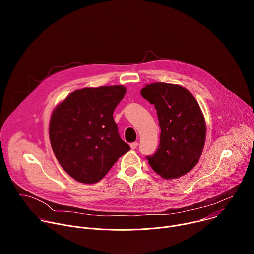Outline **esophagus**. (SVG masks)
<instances>
[{"label":"esophagus","mask_w":254,"mask_h":254,"mask_svg":"<svg viewBox=\"0 0 254 254\" xmlns=\"http://www.w3.org/2000/svg\"><path fill=\"white\" fill-rule=\"evenodd\" d=\"M137 146H138L137 142H131V143H130V149H131V150H134V149H136Z\"/></svg>","instance_id":"obj_1"}]
</instances>
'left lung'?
I'll use <instances>...</instances> for the list:
<instances>
[{"mask_svg": "<svg viewBox=\"0 0 254 254\" xmlns=\"http://www.w3.org/2000/svg\"><path fill=\"white\" fill-rule=\"evenodd\" d=\"M155 105L161 127L160 144L148 156L152 169L171 180L184 176L198 163L206 138V124L199 103L186 88L156 82L140 90Z\"/></svg>", "mask_w": 254, "mask_h": 254, "instance_id": "1", "label": "left lung"}]
</instances>
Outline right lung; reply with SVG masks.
<instances>
[{"instance_id":"obj_1","label":"right lung","mask_w":254,"mask_h":254,"mask_svg":"<svg viewBox=\"0 0 254 254\" xmlns=\"http://www.w3.org/2000/svg\"><path fill=\"white\" fill-rule=\"evenodd\" d=\"M126 92L123 85L78 89L53 111L49 125L53 153L64 171L78 182H99L129 151L113 117Z\"/></svg>"}]
</instances>
